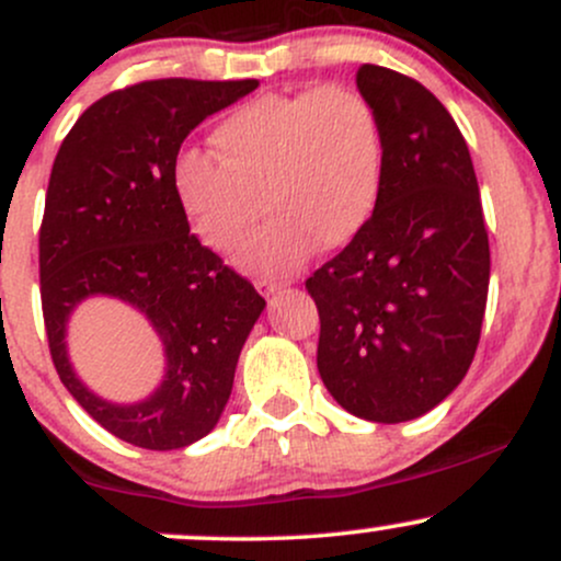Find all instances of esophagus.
Returning <instances> with one entry per match:
<instances>
[{"label": "esophagus", "instance_id": "esophagus-1", "mask_svg": "<svg viewBox=\"0 0 561 561\" xmlns=\"http://www.w3.org/2000/svg\"><path fill=\"white\" fill-rule=\"evenodd\" d=\"M255 287H259V293L266 295V298H268V295H276L282 289V285H276V282H266V279H261Z\"/></svg>", "mask_w": 561, "mask_h": 561}]
</instances>
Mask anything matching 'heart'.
<instances>
[{
  "instance_id": "heart-1",
  "label": "heart",
  "mask_w": 561,
  "mask_h": 561,
  "mask_svg": "<svg viewBox=\"0 0 561 561\" xmlns=\"http://www.w3.org/2000/svg\"><path fill=\"white\" fill-rule=\"evenodd\" d=\"M214 156L186 150L171 173L186 227L229 255L261 216L240 263L285 276L321 250H340L369 227L382 197L385 137L362 92L340 83L295 94H261L218 121Z\"/></svg>"
}]
</instances>
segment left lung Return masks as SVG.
Listing matches in <instances>:
<instances>
[{"label": "left lung", "mask_w": 561, "mask_h": 561, "mask_svg": "<svg viewBox=\"0 0 561 561\" xmlns=\"http://www.w3.org/2000/svg\"><path fill=\"white\" fill-rule=\"evenodd\" d=\"M356 87L385 137L371 224L308 276L319 308L317 366L358 420L427 414L467 375L485 317L491 248L459 126L420 81L362 66Z\"/></svg>", "instance_id": "8db88e82"}]
</instances>
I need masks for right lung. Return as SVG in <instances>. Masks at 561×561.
Instances as JSON below:
<instances>
[{"label": "right lung", "instance_id": "add662e5", "mask_svg": "<svg viewBox=\"0 0 561 561\" xmlns=\"http://www.w3.org/2000/svg\"><path fill=\"white\" fill-rule=\"evenodd\" d=\"M255 87L134 83L96 100L55 158L38 231L49 353L81 409L131 446L184 448L216 427L244 340L266 308L248 279L190 234L171 190L186 134ZM94 294L137 307L164 343V382L145 402H105L72 371L67 319Z\"/></svg>", "mask_w": 561, "mask_h": 561}]
</instances>
